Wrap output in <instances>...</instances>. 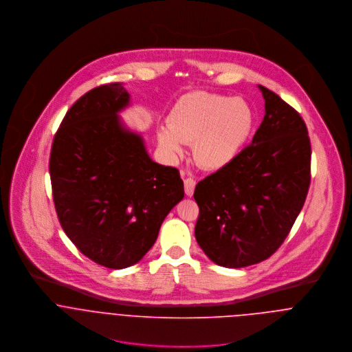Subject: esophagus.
Listing matches in <instances>:
<instances>
[{
  "label": "esophagus",
  "mask_w": 352,
  "mask_h": 352,
  "mask_svg": "<svg viewBox=\"0 0 352 352\" xmlns=\"http://www.w3.org/2000/svg\"><path fill=\"white\" fill-rule=\"evenodd\" d=\"M195 184L197 182L192 177H187L184 180V191L187 197H192L194 195V190H195Z\"/></svg>",
  "instance_id": "obj_1"
}]
</instances>
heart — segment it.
I'll return each mask as SVG.
<instances>
[{
	"mask_svg": "<svg viewBox=\"0 0 352 352\" xmlns=\"http://www.w3.org/2000/svg\"><path fill=\"white\" fill-rule=\"evenodd\" d=\"M166 124L157 130V144L168 158H182L184 144H194V157L201 168L219 170L247 146L256 112L241 98L197 91L176 101Z\"/></svg>",
	"mask_w": 352,
	"mask_h": 352,
	"instance_id": "heart-1",
	"label": "heart"
}]
</instances>
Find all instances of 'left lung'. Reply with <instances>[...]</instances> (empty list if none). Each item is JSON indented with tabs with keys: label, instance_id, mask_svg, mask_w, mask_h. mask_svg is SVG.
Here are the masks:
<instances>
[{
	"label": "left lung",
	"instance_id": "obj_1",
	"mask_svg": "<svg viewBox=\"0 0 352 352\" xmlns=\"http://www.w3.org/2000/svg\"><path fill=\"white\" fill-rule=\"evenodd\" d=\"M264 119L252 144L226 168L199 182L195 239L226 268L268 258L293 228L310 184V140L300 113L258 85Z\"/></svg>",
	"mask_w": 352,
	"mask_h": 352
}]
</instances>
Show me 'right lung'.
I'll list each match as a JSON object with an SVG mask.
<instances>
[{
  "mask_svg": "<svg viewBox=\"0 0 352 352\" xmlns=\"http://www.w3.org/2000/svg\"><path fill=\"white\" fill-rule=\"evenodd\" d=\"M127 107L123 84L89 91L65 115L50 154L62 229L82 254L112 270L137 264L184 198L179 170L154 162L142 135L122 122Z\"/></svg>",
  "mask_w": 352,
  "mask_h": 352,
  "instance_id": "obj_1",
  "label": "right lung"
}]
</instances>
